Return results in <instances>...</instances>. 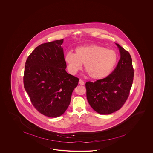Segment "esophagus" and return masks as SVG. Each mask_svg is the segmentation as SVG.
Here are the masks:
<instances>
[{"mask_svg": "<svg viewBox=\"0 0 153 153\" xmlns=\"http://www.w3.org/2000/svg\"><path fill=\"white\" fill-rule=\"evenodd\" d=\"M79 84H80V85H83L85 83H84V81H83V80H82V79H79Z\"/></svg>", "mask_w": 153, "mask_h": 153, "instance_id": "1", "label": "esophagus"}]
</instances>
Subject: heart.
I'll list each match as a JSON object with an SVG mask.
<instances>
[{
	"label": "heart",
	"mask_w": 153,
	"mask_h": 153,
	"mask_svg": "<svg viewBox=\"0 0 153 153\" xmlns=\"http://www.w3.org/2000/svg\"><path fill=\"white\" fill-rule=\"evenodd\" d=\"M118 59L116 52L102 46L91 45L76 49L75 54L67 52L65 60L71 74H76L84 65L91 79H103L112 72Z\"/></svg>",
	"instance_id": "b5f03b06"
}]
</instances>
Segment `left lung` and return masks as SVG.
<instances>
[{
	"instance_id": "8db88e82",
	"label": "left lung",
	"mask_w": 153,
	"mask_h": 153,
	"mask_svg": "<svg viewBox=\"0 0 153 153\" xmlns=\"http://www.w3.org/2000/svg\"><path fill=\"white\" fill-rule=\"evenodd\" d=\"M116 44L120 54L116 68L107 77L85 84L88 103L100 114H109L120 109L129 96L133 83L131 56L128 51Z\"/></svg>"
}]
</instances>
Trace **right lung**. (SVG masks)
<instances>
[{
  "instance_id": "right-lung-1",
  "label": "right lung",
  "mask_w": 153,
  "mask_h": 153,
  "mask_svg": "<svg viewBox=\"0 0 153 153\" xmlns=\"http://www.w3.org/2000/svg\"><path fill=\"white\" fill-rule=\"evenodd\" d=\"M63 39L42 44L28 56L23 85L33 106L42 114L56 118L70 105L79 79L65 68Z\"/></svg>"
}]
</instances>
